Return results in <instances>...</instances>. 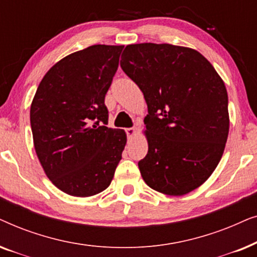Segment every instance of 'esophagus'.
<instances>
[{
  "mask_svg": "<svg viewBox=\"0 0 257 257\" xmlns=\"http://www.w3.org/2000/svg\"><path fill=\"white\" fill-rule=\"evenodd\" d=\"M126 135H127V138H133V137H136L137 135V130L135 127H131V128H126Z\"/></svg>",
  "mask_w": 257,
  "mask_h": 257,
  "instance_id": "34e87169",
  "label": "esophagus"
}]
</instances>
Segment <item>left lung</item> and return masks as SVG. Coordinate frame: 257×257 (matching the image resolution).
<instances>
[{
	"label": "left lung",
	"instance_id": "8db88e82",
	"mask_svg": "<svg viewBox=\"0 0 257 257\" xmlns=\"http://www.w3.org/2000/svg\"><path fill=\"white\" fill-rule=\"evenodd\" d=\"M120 66L149 108V152L138 163L144 181L166 195L194 191L212 175L227 143L222 78L199 51L167 43L126 45Z\"/></svg>",
	"mask_w": 257,
	"mask_h": 257
}]
</instances>
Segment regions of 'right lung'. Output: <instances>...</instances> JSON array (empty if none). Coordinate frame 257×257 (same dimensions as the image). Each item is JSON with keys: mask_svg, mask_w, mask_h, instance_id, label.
Returning <instances> with one entry per match:
<instances>
[{"mask_svg": "<svg viewBox=\"0 0 257 257\" xmlns=\"http://www.w3.org/2000/svg\"><path fill=\"white\" fill-rule=\"evenodd\" d=\"M124 45L96 44L70 54L45 73L30 107L34 146L47 177L79 198L110 186L126 133L107 127L105 94Z\"/></svg>", "mask_w": 257, "mask_h": 257, "instance_id": "add662e5", "label": "right lung"}]
</instances>
